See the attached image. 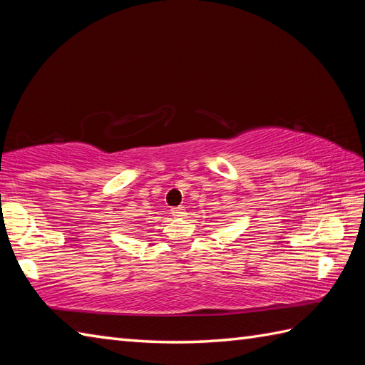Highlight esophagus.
Returning <instances> with one entry per match:
<instances>
[{"label": "esophagus", "mask_w": 365, "mask_h": 365, "mask_svg": "<svg viewBox=\"0 0 365 365\" xmlns=\"http://www.w3.org/2000/svg\"><path fill=\"white\" fill-rule=\"evenodd\" d=\"M170 212H173V216H175V218H182V216L187 215V210H185V207H174Z\"/></svg>", "instance_id": "obj_1"}]
</instances>
